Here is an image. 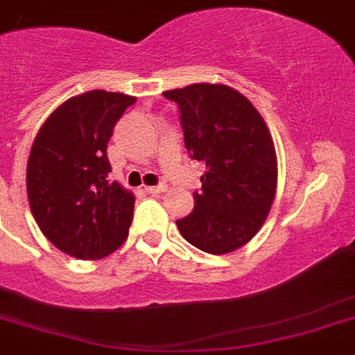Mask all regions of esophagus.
<instances>
[{
	"label": "esophagus",
	"instance_id": "34e87169",
	"mask_svg": "<svg viewBox=\"0 0 355 355\" xmlns=\"http://www.w3.org/2000/svg\"><path fill=\"white\" fill-rule=\"evenodd\" d=\"M165 190H167V184H160V187H146L148 193H153V195L162 193V191H165Z\"/></svg>",
	"mask_w": 355,
	"mask_h": 355
}]
</instances>
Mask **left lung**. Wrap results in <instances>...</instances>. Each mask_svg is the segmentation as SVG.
Returning <instances> with one entry per match:
<instances>
[{"label":"left lung","mask_w":355,"mask_h":355,"mask_svg":"<svg viewBox=\"0 0 355 355\" xmlns=\"http://www.w3.org/2000/svg\"><path fill=\"white\" fill-rule=\"evenodd\" d=\"M180 106L184 144L205 164L195 207L175 225L191 245L226 254L248 244L268 216L277 190V155L251 101L221 83L167 90Z\"/></svg>","instance_id":"8db88e82"}]
</instances>
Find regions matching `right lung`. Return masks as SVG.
<instances>
[{
	"instance_id": "right-lung-1",
	"label": "right lung",
	"mask_w": 355,
	"mask_h": 355,
	"mask_svg": "<svg viewBox=\"0 0 355 355\" xmlns=\"http://www.w3.org/2000/svg\"><path fill=\"white\" fill-rule=\"evenodd\" d=\"M127 94L90 90L60 104L42 125L28 160L29 207L42 234L76 259H101L129 235L134 193L110 181L107 141Z\"/></svg>"
}]
</instances>
